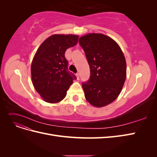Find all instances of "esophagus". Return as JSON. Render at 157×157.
I'll return each mask as SVG.
<instances>
[{
  "mask_svg": "<svg viewBox=\"0 0 157 157\" xmlns=\"http://www.w3.org/2000/svg\"><path fill=\"white\" fill-rule=\"evenodd\" d=\"M76 76H77V79L78 80V79H79V74H78V73H77V74H76Z\"/></svg>",
  "mask_w": 157,
  "mask_h": 157,
  "instance_id": "1",
  "label": "esophagus"
}]
</instances>
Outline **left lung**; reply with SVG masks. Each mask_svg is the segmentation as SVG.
<instances>
[{
	"label": "left lung",
	"instance_id": "1",
	"mask_svg": "<svg viewBox=\"0 0 157 157\" xmlns=\"http://www.w3.org/2000/svg\"><path fill=\"white\" fill-rule=\"evenodd\" d=\"M90 69V77L82 84L86 100L101 107L120 94L126 77L124 56L117 42L108 36L90 33L79 39Z\"/></svg>",
	"mask_w": 157,
	"mask_h": 157
}]
</instances>
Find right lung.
<instances>
[{"label": "right lung", "instance_id": "obj_1", "mask_svg": "<svg viewBox=\"0 0 157 157\" xmlns=\"http://www.w3.org/2000/svg\"><path fill=\"white\" fill-rule=\"evenodd\" d=\"M78 40V35H54L38 48L32 61L31 77L33 86L45 101H61L77 78L68 70L65 53L77 44Z\"/></svg>", "mask_w": 157, "mask_h": 157}]
</instances>
